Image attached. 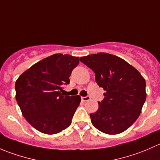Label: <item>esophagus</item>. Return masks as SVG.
Segmentation results:
<instances>
[{"mask_svg":"<svg viewBox=\"0 0 160 160\" xmlns=\"http://www.w3.org/2000/svg\"><path fill=\"white\" fill-rule=\"evenodd\" d=\"M81 99H82V101H89V100H90V97L88 95V96H86V97H82Z\"/></svg>","mask_w":160,"mask_h":160,"instance_id":"1","label":"esophagus"}]
</instances>
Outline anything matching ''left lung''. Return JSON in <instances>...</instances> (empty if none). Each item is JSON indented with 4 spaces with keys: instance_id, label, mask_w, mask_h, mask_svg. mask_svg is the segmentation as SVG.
<instances>
[{
    "instance_id": "1",
    "label": "left lung",
    "mask_w": 160,
    "mask_h": 160,
    "mask_svg": "<svg viewBox=\"0 0 160 160\" xmlns=\"http://www.w3.org/2000/svg\"><path fill=\"white\" fill-rule=\"evenodd\" d=\"M80 62L91 69L104 99L90 119L93 126L109 135L123 132L136 121L146 101V80L124 59L105 52L88 55Z\"/></svg>"
}]
</instances>
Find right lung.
<instances>
[{
    "label": "right lung",
    "mask_w": 160,
    "mask_h": 160,
    "mask_svg": "<svg viewBox=\"0 0 160 160\" xmlns=\"http://www.w3.org/2000/svg\"><path fill=\"white\" fill-rule=\"evenodd\" d=\"M78 63L79 57L54 54L31 67L16 80V101L35 129L52 135L70 125L81 98L61 92L70 83L69 77Z\"/></svg>",
    "instance_id": "1"
}]
</instances>
